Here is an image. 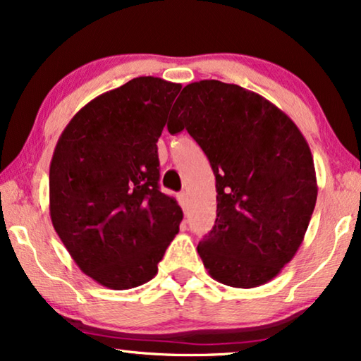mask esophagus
Returning <instances> with one entry per match:
<instances>
[{
  "instance_id": "1",
  "label": "esophagus",
  "mask_w": 361,
  "mask_h": 361,
  "mask_svg": "<svg viewBox=\"0 0 361 361\" xmlns=\"http://www.w3.org/2000/svg\"><path fill=\"white\" fill-rule=\"evenodd\" d=\"M179 204L184 210L189 209L190 200H189V194H187V192H182V194H179Z\"/></svg>"
}]
</instances>
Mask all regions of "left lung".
Segmentation results:
<instances>
[{
  "instance_id": "obj_1",
  "label": "left lung",
  "mask_w": 361,
  "mask_h": 361,
  "mask_svg": "<svg viewBox=\"0 0 361 361\" xmlns=\"http://www.w3.org/2000/svg\"><path fill=\"white\" fill-rule=\"evenodd\" d=\"M167 130L199 142L216 180V219L197 246L209 274L231 288L276 278L302 245L317 200L310 147L295 123L235 83L184 87Z\"/></svg>"
}]
</instances>
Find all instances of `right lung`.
Masks as SVG:
<instances>
[{
	"label": "right lung",
	"instance_id": "1",
	"mask_svg": "<svg viewBox=\"0 0 361 361\" xmlns=\"http://www.w3.org/2000/svg\"><path fill=\"white\" fill-rule=\"evenodd\" d=\"M180 83L137 77L87 103L59 137L49 210L59 238L87 276L131 289L157 274L182 209L159 190L157 140Z\"/></svg>",
	"mask_w": 361,
	"mask_h": 361
}]
</instances>
